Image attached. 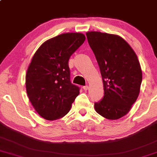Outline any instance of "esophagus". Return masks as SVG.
Here are the masks:
<instances>
[{
	"mask_svg": "<svg viewBox=\"0 0 157 157\" xmlns=\"http://www.w3.org/2000/svg\"><path fill=\"white\" fill-rule=\"evenodd\" d=\"M83 89H84V90H87L88 89V85H85V86H84L83 87Z\"/></svg>",
	"mask_w": 157,
	"mask_h": 157,
	"instance_id": "esophagus-1",
	"label": "esophagus"
}]
</instances>
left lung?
Returning <instances> with one entry per match:
<instances>
[{"label":"left lung","instance_id":"1","mask_svg":"<svg viewBox=\"0 0 157 157\" xmlns=\"http://www.w3.org/2000/svg\"><path fill=\"white\" fill-rule=\"evenodd\" d=\"M103 78L104 96L96 112L110 120L130 111L140 93L142 71L138 56L122 37L100 32L86 33Z\"/></svg>","mask_w":157,"mask_h":157}]
</instances>
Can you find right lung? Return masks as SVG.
<instances>
[{"label": "right lung", "instance_id": "1", "mask_svg": "<svg viewBox=\"0 0 157 157\" xmlns=\"http://www.w3.org/2000/svg\"><path fill=\"white\" fill-rule=\"evenodd\" d=\"M85 40L82 33L61 34L44 42L32 58L26 92L35 111L47 120L63 117L79 94L78 87L70 82L68 62Z\"/></svg>", "mask_w": 157, "mask_h": 157}]
</instances>
